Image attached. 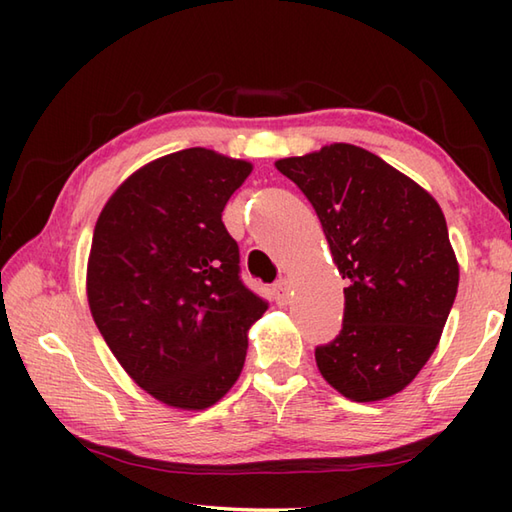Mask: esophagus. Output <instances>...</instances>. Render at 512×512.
Returning a JSON list of instances; mask_svg holds the SVG:
<instances>
[{"mask_svg": "<svg viewBox=\"0 0 512 512\" xmlns=\"http://www.w3.org/2000/svg\"><path fill=\"white\" fill-rule=\"evenodd\" d=\"M273 295H275V301L279 303V306H286V303L290 301V295H292L290 281H288V279L277 281L275 288H273Z\"/></svg>", "mask_w": 512, "mask_h": 512, "instance_id": "esophagus-1", "label": "esophagus"}]
</instances>
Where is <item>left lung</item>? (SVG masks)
I'll return each instance as SVG.
<instances>
[{"instance_id":"left-lung-1","label":"left lung","mask_w":512,"mask_h":512,"mask_svg":"<svg viewBox=\"0 0 512 512\" xmlns=\"http://www.w3.org/2000/svg\"><path fill=\"white\" fill-rule=\"evenodd\" d=\"M319 215L343 288V330L317 347L321 376L354 402L405 389L440 343L460 264L436 198L363 147L275 162Z\"/></svg>"}]
</instances>
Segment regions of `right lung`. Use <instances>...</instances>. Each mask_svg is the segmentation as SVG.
<instances>
[{
	"label": "right lung",
	"instance_id": "add662e5",
	"mask_svg": "<svg viewBox=\"0 0 512 512\" xmlns=\"http://www.w3.org/2000/svg\"><path fill=\"white\" fill-rule=\"evenodd\" d=\"M248 160L191 147L136 169L96 220L85 290L116 361L151 398L202 411L237 383L266 301L222 222Z\"/></svg>",
	"mask_w": 512,
	"mask_h": 512
}]
</instances>
